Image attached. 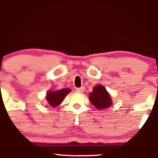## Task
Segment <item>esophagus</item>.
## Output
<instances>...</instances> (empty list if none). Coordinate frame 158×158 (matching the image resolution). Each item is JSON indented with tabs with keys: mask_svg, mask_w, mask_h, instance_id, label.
Returning <instances> with one entry per match:
<instances>
[{
	"mask_svg": "<svg viewBox=\"0 0 158 158\" xmlns=\"http://www.w3.org/2000/svg\"><path fill=\"white\" fill-rule=\"evenodd\" d=\"M84 90H85L84 87H81V88H77V92H78V93H83Z\"/></svg>",
	"mask_w": 158,
	"mask_h": 158,
	"instance_id": "esophagus-1",
	"label": "esophagus"
}]
</instances>
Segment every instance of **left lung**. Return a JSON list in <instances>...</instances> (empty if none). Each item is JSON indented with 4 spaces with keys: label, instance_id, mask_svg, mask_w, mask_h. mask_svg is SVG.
<instances>
[{
    "label": "left lung",
    "instance_id": "obj_1",
    "mask_svg": "<svg viewBox=\"0 0 158 158\" xmlns=\"http://www.w3.org/2000/svg\"><path fill=\"white\" fill-rule=\"evenodd\" d=\"M89 99L93 106L99 110L108 108L112 104L110 94L101 85L94 87L93 91L89 94Z\"/></svg>",
    "mask_w": 158,
    "mask_h": 158
}]
</instances>
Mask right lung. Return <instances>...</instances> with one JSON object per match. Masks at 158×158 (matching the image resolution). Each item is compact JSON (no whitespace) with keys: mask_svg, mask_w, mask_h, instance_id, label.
Segmentation results:
<instances>
[{"mask_svg":"<svg viewBox=\"0 0 158 158\" xmlns=\"http://www.w3.org/2000/svg\"><path fill=\"white\" fill-rule=\"evenodd\" d=\"M70 92V89L64 88L59 90H50L47 93L46 99L52 107H57L61 104L67 94Z\"/></svg>","mask_w":158,"mask_h":158,"instance_id":"obj_1","label":"right lung"}]
</instances>
